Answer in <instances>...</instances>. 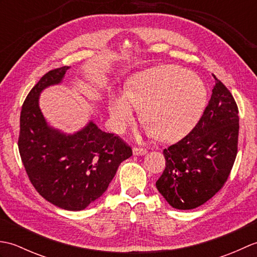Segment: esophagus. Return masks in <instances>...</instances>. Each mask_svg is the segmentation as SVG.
<instances>
[{
  "instance_id": "obj_1",
  "label": "esophagus",
  "mask_w": 257,
  "mask_h": 257,
  "mask_svg": "<svg viewBox=\"0 0 257 257\" xmlns=\"http://www.w3.org/2000/svg\"><path fill=\"white\" fill-rule=\"evenodd\" d=\"M133 152L135 156H144L147 154V149L140 148V147H135V148L133 149Z\"/></svg>"
}]
</instances>
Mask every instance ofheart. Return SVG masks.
I'll return each instance as SVG.
<instances>
[{
    "mask_svg": "<svg viewBox=\"0 0 257 257\" xmlns=\"http://www.w3.org/2000/svg\"><path fill=\"white\" fill-rule=\"evenodd\" d=\"M205 102L203 81L189 70L171 65L138 75L127 91L110 98L109 113L114 132L122 133L135 121L139 108H144L147 135L171 140L193 128Z\"/></svg>",
    "mask_w": 257,
    "mask_h": 257,
    "instance_id": "b5f03b06",
    "label": "heart"
}]
</instances>
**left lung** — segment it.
Here are the masks:
<instances>
[{
    "label": "left lung",
    "mask_w": 257,
    "mask_h": 257,
    "mask_svg": "<svg viewBox=\"0 0 257 257\" xmlns=\"http://www.w3.org/2000/svg\"><path fill=\"white\" fill-rule=\"evenodd\" d=\"M214 78L211 99L199 122L163 150L166 169L156 187L174 209H195L209 201L224 185L235 161L237 105L224 84Z\"/></svg>",
    "instance_id": "1"
}]
</instances>
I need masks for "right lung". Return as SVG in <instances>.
Returning a JSON list of instances; mask_svg holds the SVG:
<instances>
[{"label": "right lung", "instance_id": "1", "mask_svg": "<svg viewBox=\"0 0 257 257\" xmlns=\"http://www.w3.org/2000/svg\"><path fill=\"white\" fill-rule=\"evenodd\" d=\"M68 68L50 70L27 95L21 111L19 150L31 183L43 198L61 209L80 211L100 198L133 150L92 121L73 135L48 125L40 95L61 84Z\"/></svg>", "mask_w": 257, "mask_h": 257}]
</instances>
